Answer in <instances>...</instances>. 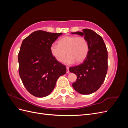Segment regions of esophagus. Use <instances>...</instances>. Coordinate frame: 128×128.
<instances>
[{
  "instance_id": "esophagus-1",
  "label": "esophagus",
  "mask_w": 128,
  "mask_h": 128,
  "mask_svg": "<svg viewBox=\"0 0 128 128\" xmlns=\"http://www.w3.org/2000/svg\"><path fill=\"white\" fill-rule=\"evenodd\" d=\"M66 69H67V72H67V74H68V73L69 72V67H66Z\"/></svg>"
}]
</instances>
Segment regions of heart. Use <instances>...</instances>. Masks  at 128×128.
<instances>
[{"mask_svg":"<svg viewBox=\"0 0 128 128\" xmlns=\"http://www.w3.org/2000/svg\"><path fill=\"white\" fill-rule=\"evenodd\" d=\"M59 44H52L50 46L52 56L59 62H62L67 54L64 62L72 64L76 61L83 62L86 58L89 50L88 42L83 37L66 36L61 38Z\"/></svg>","mask_w":128,"mask_h":128,"instance_id":"obj_1","label":"heart"}]
</instances>
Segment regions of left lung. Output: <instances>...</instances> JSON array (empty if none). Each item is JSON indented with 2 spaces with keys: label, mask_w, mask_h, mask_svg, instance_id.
Wrapping results in <instances>:
<instances>
[{
  "label": "left lung",
  "mask_w": 128,
  "mask_h": 128,
  "mask_svg": "<svg viewBox=\"0 0 128 128\" xmlns=\"http://www.w3.org/2000/svg\"><path fill=\"white\" fill-rule=\"evenodd\" d=\"M84 36L88 42L89 50L83 63L69 68L77 76L72 86L82 94H90L97 91L105 79L108 69V53L102 38L94 31L84 29L82 32H71Z\"/></svg>",
  "instance_id": "obj_1"
}]
</instances>
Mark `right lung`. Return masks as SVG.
Masks as SVG:
<instances>
[{
	"label": "right lung",
	"mask_w": 128,
	"mask_h": 128,
	"mask_svg": "<svg viewBox=\"0 0 128 128\" xmlns=\"http://www.w3.org/2000/svg\"><path fill=\"white\" fill-rule=\"evenodd\" d=\"M61 34L38 30L22 42L18 56L19 75L26 90L36 97L51 94L58 78L66 72V67L50 52V46Z\"/></svg>",
	"instance_id": "1"
}]
</instances>
